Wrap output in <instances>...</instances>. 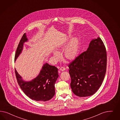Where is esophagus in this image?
<instances>
[{
	"instance_id": "esophagus-1",
	"label": "esophagus",
	"mask_w": 120,
	"mask_h": 120,
	"mask_svg": "<svg viewBox=\"0 0 120 120\" xmlns=\"http://www.w3.org/2000/svg\"><path fill=\"white\" fill-rule=\"evenodd\" d=\"M65 70V68L64 67H62L60 68V71H63L64 70Z\"/></svg>"
}]
</instances>
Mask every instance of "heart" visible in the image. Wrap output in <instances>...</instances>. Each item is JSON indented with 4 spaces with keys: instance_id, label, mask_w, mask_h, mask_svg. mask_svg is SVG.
<instances>
[{
    "instance_id": "b5f03b06",
    "label": "heart",
    "mask_w": 120,
    "mask_h": 120,
    "mask_svg": "<svg viewBox=\"0 0 120 120\" xmlns=\"http://www.w3.org/2000/svg\"><path fill=\"white\" fill-rule=\"evenodd\" d=\"M68 41L67 39L63 42L60 43L57 45V48L60 49L64 47ZM80 41L77 38H73L68 43L64 50V56L69 61H73L77 57L80 49ZM54 56L55 58H59L60 57V54L57 51H54Z\"/></svg>"
}]
</instances>
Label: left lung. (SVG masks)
<instances>
[{
	"label": "left lung",
	"instance_id": "obj_1",
	"mask_svg": "<svg viewBox=\"0 0 120 120\" xmlns=\"http://www.w3.org/2000/svg\"><path fill=\"white\" fill-rule=\"evenodd\" d=\"M107 54L100 38L93 39L87 50L68 65L73 93L80 97L93 95L101 85L106 70Z\"/></svg>",
	"mask_w": 120,
	"mask_h": 120
}]
</instances>
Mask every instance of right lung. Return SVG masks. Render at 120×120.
<instances>
[{
    "instance_id": "1",
    "label": "right lung",
    "mask_w": 120,
    "mask_h": 120,
    "mask_svg": "<svg viewBox=\"0 0 120 120\" xmlns=\"http://www.w3.org/2000/svg\"><path fill=\"white\" fill-rule=\"evenodd\" d=\"M28 41L26 33L24 34L17 48L15 60L21 54L23 44ZM18 83L21 90L30 99L38 101H45L51 99L55 94L54 84L59 75L58 69L47 63L42 67L39 75L33 80L26 82L23 80L15 69Z\"/></svg>"
}]
</instances>
